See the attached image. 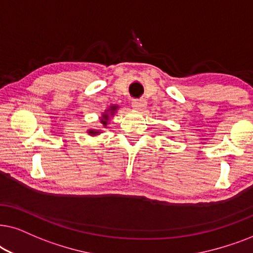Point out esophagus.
<instances>
[{"mask_svg": "<svg viewBox=\"0 0 253 253\" xmlns=\"http://www.w3.org/2000/svg\"><path fill=\"white\" fill-rule=\"evenodd\" d=\"M146 105H147V102L144 99H133L132 102V106L137 111L143 110L144 107H146Z\"/></svg>", "mask_w": 253, "mask_h": 253, "instance_id": "obj_1", "label": "esophagus"}]
</instances>
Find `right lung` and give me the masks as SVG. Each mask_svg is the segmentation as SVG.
Segmentation results:
<instances>
[{"mask_svg":"<svg viewBox=\"0 0 253 253\" xmlns=\"http://www.w3.org/2000/svg\"><path fill=\"white\" fill-rule=\"evenodd\" d=\"M118 107H119L118 105H111L109 109L105 110V112L102 114V117H100V123H102L104 127L107 126V124H109V120H110V116H114V113L117 112ZM87 133H89L90 135H98V134L102 132L98 129H89L87 130Z\"/></svg>","mask_w":253,"mask_h":253,"instance_id":"1","label":"right lung"}]
</instances>
